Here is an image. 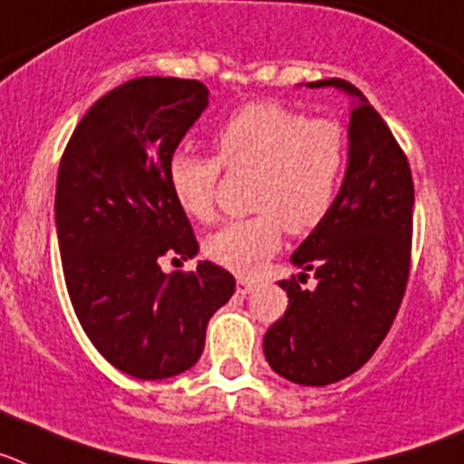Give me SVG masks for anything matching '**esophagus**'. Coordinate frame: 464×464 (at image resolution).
Wrapping results in <instances>:
<instances>
[{
    "mask_svg": "<svg viewBox=\"0 0 464 464\" xmlns=\"http://www.w3.org/2000/svg\"><path fill=\"white\" fill-rule=\"evenodd\" d=\"M252 289H255V282L247 280V277H237V287H236V292L240 294V296H247V294L252 292Z\"/></svg>",
    "mask_w": 464,
    "mask_h": 464,
    "instance_id": "34e87169",
    "label": "esophagus"
}]
</instances>
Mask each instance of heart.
<instances>
[{
    "mask_svg": "<svg viewBox=\"0 0 464 464\" xmlns=\"http://www.w3.org/2000/svg\"><path fill=\"white\" fill-rule=\"evenodd\" d=\"M217 159L177 149L168 160V182L187 215H215L221 165L255 172V217L227 221L205 240L212 261L252 276L276 255L282 231L308 233L334 209L348 170V137L336 121L310 119L277 102L247 104L215 132Z\"/></svg>",
    "mask_w": 464,
    "mask_h": 464,
    "instance_id": "b5f03b06",
    "label": "heart"
}]
</instances>
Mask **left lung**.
Here are the masks:
<instances>
[{"mask_svg": "<svg viewBox=\"0 0 464 464\" xmlns=\"http://www.w3.org/2000/svg\"><path fill=\"white\" fill-rule=\"evenodd\" d=\"M334 86L353 98L348 170L334 209L292 255L299 280H280L289 305L264 336L277 376L299 385L343 381L369 362L404 299L413 233V179L404 151L362 91L343 79ZM308 272L316 287L298 285Z\"/></svg>", "mask_w": 464, "mask_h": 464, "instance_id": "1", "label": "left lung"}]
</instances>
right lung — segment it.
Segmentation results:
<instances>
[{"label":"right lung","instance_id":"obj_1","mask_svg":"<svg viewBox=\"0 0 464 464\" xmlns=\"http://www.w3.org/2000/svg\"><path fill=\"white\" fill-rule=\"evenodd\" d=\"M208 98L191 79H132L92 104L60 160L55 231L70 301L104 360L142 381L191 369L209 317L236 292L209 261L170 276L159 266L198 255L168 160Z\"/></svg>","mask_w":464,"mask_h":464}]
</instances>
